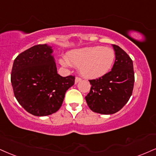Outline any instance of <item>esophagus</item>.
Listing matches in <instances>:
<instances>
[{"mask_svg": "<svg viewBox=\"0 0 156 156\" xmlns=\"http://www.w3.org/2000/svg\"><path fill=\"white\" fill-rule=\"evenodd\" d=\"M80 80H81V78H79V77H76V79H75V83H76V84L78 83V82L80 81Z\"/></svg>", "mask_w": 156, "mask_h": 156, "instance_id": "1", "label": "esophagus"}]
</instances>
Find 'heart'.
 Wrapping results in <instances>:
<instances>
[{"label":"heart","mask_w":156,"mask_h":156,"mask_svg":"<svg viewBox=\"0 0 156 156\" xmlns=\"http://www.w3.org/2000/svg\"><path fill=\"white\" fill-rule=\"evenodd\" d=\"M115 59V51L111 48L96 46L72 51L67 54V59L61 58L59 62L66 67L72 64L78 67L80 74L84 78L96 79L111 70Z\"/></svg>","instance_id":"heart-1"}]
</instances>
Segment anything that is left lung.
I'll return each instance as SVG.
<instances>
[{"mask_svg":"<svg viewBox=\"0 0 156 156\" xmlns=\"http://www.w3.org/2000/svg\"><path fill=\"white\" fill-rule=\"evenodd\" d=\"M115 60L111 71L97 79L89 80L91 89L85 97L93 112L109 115L119 111L132 94L134 83L133 62L117 45L112 44Z\"/></svg>","mask_w":156,"mask_h":156,"instance_id":"1","label":"left lung"}]
</instances>
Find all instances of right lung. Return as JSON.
Wrapping results in <instances>:
<instances>
[{
  "instance_id": "1",
  "label": "right lung",
  "mask_w": 156,
  "mask_h": 156,
  "mask_svg": "<svg viewBox=\"0 0 156 156\" xmlns=\"http://www.w3.org/2000/svg\"><path fill=\"white\" fill-rule=\"evenodd\" d=\"M53 50L39 44L20 54L13 64L11 82L14 96L26 111L35 116L53 114L61 108L75 76L57 73Z\"/></svg>"
}]
</instances>
